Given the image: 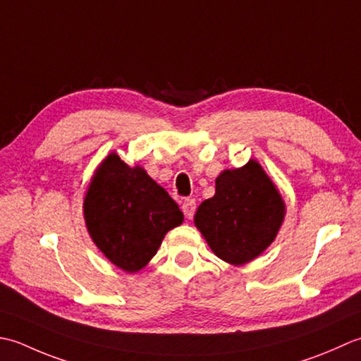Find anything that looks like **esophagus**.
I'll return each instance as SVG.
<instances>
[{
	"label": "esophagus",
	"instance_id": "esophagus-1",
	"mask_svg": "<svg viewBox=\"0 0 361 361\" xmlns=\"http://www.w3.org/2000/svg\"><path fill=\"white\" fill-rule=\"evenodd\" d=\"M195 210H196V201L195 200L188 197V200L182 202V212H183V215H185V218H188V219L193 218Z\"/></svg>",
	"mask_w": 361,
	"mask_h": 361
}]
</instances>
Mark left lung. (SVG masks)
Returning <instances> with one entry per match:
<instances>
[{
  "instance_id": "1",
  "label": "left lung",
  "mask_w": 361,
  "mask_h": 361,
  "mask_svg": "<svg viewBox=\"0 0 361 361\" xmlns=\"http://www.w3.org/2000/svg\"><path fill=\"white\" fill-rule=\"evenodd\" d=\"M285 201L255 159L215 180V196L201 202L195 226L218 259L240 267L271 246L285 219Z\"/></svg>"
}]
</instances>
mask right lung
I'll list each match as a JSON object with an SVG mask.
<instances>
[{
	"mask_svg": "<svg viewBox=\"0 0 361 361\" xmlns=\"http://www.w3.org/2000/svg\"><path fill=\"white\" fill-rule=\"evenodd\" d=\"M88 235L106 259L129 274L151 262L165 235L183 221L179 205L143 166L112 151L94 170L84 196Z\"/></svg>",
	"mask_w": 361,
	"mask_h": 361,
	"instance_id": "right-lung-1",
	"label": "right lung"
}]
</instances>
